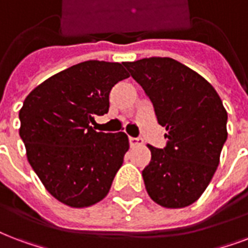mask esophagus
Listing matches in <instances>:
<instances>
[{"label":"esophagus","mask_w":248,"mask_h":248,"mask_svg":"<svg viewBox=\"0 0 248 248\" xmlns=\"http://www.w3.org/2000/svg\"><path fill=\"white\" fill-rule=\"evenodd\" d=\"M128 140H130V145H131V147H138V145H143V143H144L141 138H130Z\"/></svg>","instance_id":"1"}]
</instances>
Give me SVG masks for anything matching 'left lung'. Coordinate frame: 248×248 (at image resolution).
Here are the masks:
<instances>
[{"mask_svg":"<svg viewBox=\"0 0 248 248\" xmlns=\"http://www.w3.org/2000/svg\"><path fill=\"white\" fill-rule=\"evenodd\" d=\"M124 65L168 131L165 148L148 144L151 161L141 173L145 190L161 207L195 203L220 164L228 138V113L220 96L202 75L173 58L151 57Z\"/></svg>","mask_w":248,"mask_h":248,"instance_id":"obj_1","label":"left lung"}]
</instances>
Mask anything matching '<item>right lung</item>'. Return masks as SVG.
Instances as JSON below:
<instances>
[{"label":"right lung","mask_w":248,"mask_h":248,"mask_svg":"<svg viewBox=\"0 0 248 248\" xmlns=\"http://www.w3.org/2000/svg\"><path fill=\"white\" fill-rule=\"evenodd\" d=\"M128 77L118 62H80L46 79L24 100L19 135L30 165L58 202L84 208L108 195L128 138L94 131L90 124L108 113L111 88Z\"/></svg>","instance_id":"1"}]
</instances>
